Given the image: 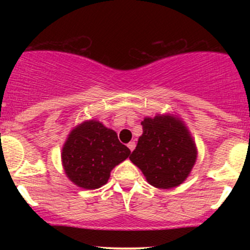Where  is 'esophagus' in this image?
<instances>
[{
  "mask_svg": "<svg viewBox=\"0 0 250 250\" xmlns=\"http://www.w3.org/2000/svg\"><path fill=\"white\" fill-rule=\"evenodd\" d=\"M128 147H129L130 151H133L135 148V141H130L129 144H128Z\"/></svg>",
  "mask_w": 250,
  "mask_h": 250,
  "instance_id": "obj_1",
  "label": "esophagus"
}]
</instances>
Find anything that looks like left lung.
<instances>
[{"instance_id":"1","label":"left lung","mask_w":250,"mask_h":250,"mask_svg":"<svg viewBox=\"0 0 250 250\" xmlns=\"http://www.w3.org/2000/svg\"><path fill=\"white\" fill-rule=\"evenodd\" d=\"M143 134L129 160L158 188H176L195 166L197 148L183 121L173 115L145 117Z\"/></svg>"}]
</instances>
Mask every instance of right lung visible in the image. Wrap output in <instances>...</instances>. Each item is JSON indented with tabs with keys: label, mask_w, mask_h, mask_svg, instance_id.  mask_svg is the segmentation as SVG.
<instances>
[{
	"label": "right lung",
	"mask_w": 250,
	"mask_h": 250,
	"mask_svg": "<svg viewBox=\"0 0 250 250\" xmlns=\"http://www.w3.org/2000/svg\"><path fill=\"white\" fill-rule=\"evenodd\" d=\"M129 155L130 150L120 143L115 130L90 120L70 132L62 146V162L75 185L94 190L105 185L111 170Z\"/></svg>",
	"instance_id": "1"
}]
</instances>
